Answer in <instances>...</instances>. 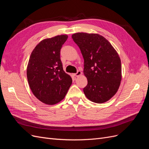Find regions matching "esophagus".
<instances>
[{
  "label": "esophagus",
  "instance_id": "34e87169",
  "mask_svg": "<svg viewBox=\"0 0 149 149\" xmlns=\"http://www.w3.org/2000/svg\"><path fill=\"white\" fill-rule=\"evenodd\" d=\"M81 74H82L81 71H78L77 73H75V74H73V76H76V77H78V76H79L81 75Z\"/></svg>",
  "mask_w": 149,
  "mask_h": 149
}]
</instances>
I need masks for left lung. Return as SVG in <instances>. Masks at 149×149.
<instances>
[{
    "mask_svg": "<svg viewBox=\"0 0 149 149\" xmlns=\"http://www.w3.org/2000/svg\"><path fill=\"white\" fill-rule=\"evenodd\" d=\"M72 38L84 58L83 73L88 79L85 96L91 101L103 103L113 97L122 79L121 61L110 42L97 33H76Z\"/></svg>",
    "mask_w": 149,
    "mask_h": 149,
    "instance_id": "1",
    "label": "left lung"
}]
</instances>
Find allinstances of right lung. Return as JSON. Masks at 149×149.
I'll return each instance as SVG.
<instances>
[{"label": "right lung", "instance_id": "1", "mask_svg": "<svg viewBox=\"0 0 149 149\" xmlns=\"http://www.w3.org/2000/svg\"><path fill=\"white\" fill-rule=\"evenodd\" d=\"M68 38L61 35L42 40L31 52L26 68L29 86L39 101L54 105L65 98L72 84L63 69L60 49Z\"/></svg>", "mask_w": 149, "mask_h": 149}]
</instances>
